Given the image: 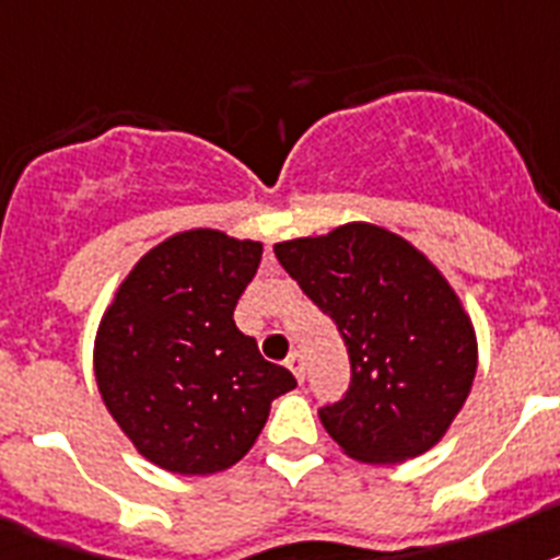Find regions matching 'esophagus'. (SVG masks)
<instances>
[{"instance_id": "34e87169", "label": "esophagus", "mask_w": 560, "mask_h": 560, "mask_svg": "<svg viewBox=\"0 0 560 560\" xmlns=\"http://www.w3.org/2000/svg\"><path fill=\"white\" fill-rule=\"evenodd\" d=\"M288 368L293 371V376L299 380V383H304V359L299 357V353H290L288 357Z\"/></svg>"}]
</instances>
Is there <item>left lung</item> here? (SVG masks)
Here are the masks:
<instances>
[{"instance_id":"left-lung-1","label":"left lung","mask_w":560,"mask_h":560,"mask_svg":"<svg viewBox=\"0 0 560 560\" xmlns=\"http://www.w3.org/2000/svg\"><path fill=\"white\" fill-rule=\"evenodd\" d=\"M272 249L348 345L351 388L319 411L336 445L371 466L434 448L477 374L475 325L438 265L368 221Z\"/></svg>"}]
</instances>
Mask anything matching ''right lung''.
Listing matches in <instances>:
<instances>
[{
    "mask_svg": "<svg viewBox=\"0 0 560 560\" xmlns=\"http://www.w3.org/2000/svg\"><path fill=\"white\" fill-rule=\"evenodd\" d=\"M261 241L184 230L138 258L94 336V380L108 413L149 463L203 477L244 457L270 402L295 388L258 353L233 311Z\"/></svg>",
    "mask_w": 560,
    "mask_h": 560,
    "instance_id": "obj_1",
    "label": "right lung"
}]
</instances>
